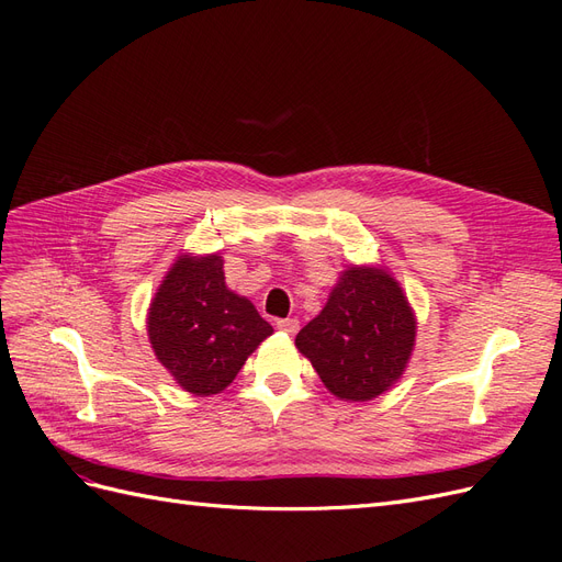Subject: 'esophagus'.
<instances>
[{
	"label": "esophagus",
	"mask_w": 562,
	"mask_h": 562,
	"mask_svg": "<svg viewBox=\"0 0 562 562\" xmlns=\"http://www.w3.org/2000/svg\"><path fill=\"white\" fill-rule=\"evenodd\" d=\"M277 328L288 335H295L300 328V321L297 318H281V321H277Z\"/></svg>",
	"instance_id": "esophagus-1"
}]
</instances>
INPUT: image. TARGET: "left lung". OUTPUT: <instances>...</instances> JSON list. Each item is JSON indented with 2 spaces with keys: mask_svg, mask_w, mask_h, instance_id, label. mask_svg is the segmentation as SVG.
Instances as JSON below:
<instances>
[{
  "mask_svg": "<svg viewBox=\"0 0 562 562\" xmlns=\"http://www.w3.org/2000/svg\"><path fill=\"white\" fill-rule=\"evenodd\" d=\"M415 337L417 316L394 274L382 265H351L295 347L335 398L363 403L403 378Z\"/></svg>",
  "mask_w": 562,
  "mask_h": 562,
  "instance_id": "left-lung-1",
  "label": "left lung"
}]
</instances>
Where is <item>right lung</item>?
<instances>
[{"label":"right lung","mask_w":562,"mask_h":562,"mask_svg":"<svg viewBox=\"0 0 562 562\" xmlns=\"http://www.w3.org/2000/svg\"><path fill=\"white\" fill-rule=\"evenodd\" d=\"M220 252H180L147 310L157 361L194 396L225 391L274 328L225 283Z\"/></svg>","instance_id":"right-lung-1"}]
</instances>
